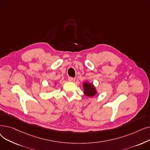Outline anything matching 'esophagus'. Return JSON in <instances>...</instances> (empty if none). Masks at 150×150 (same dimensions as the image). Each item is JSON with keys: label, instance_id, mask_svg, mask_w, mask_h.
<instances>
[{"label": "esophagus", "instance_id": "1", "mask_svg": "<svg viewBox=\"0 0 150 150\" xmlns=\"http://www.w3.org/2000/svg\"><path fill=\"white\" fill-rule=\"evenodd\" d=\"M68 80H69V81H70V82H74L75 80V78L70 77V78H69Z\"/></svg>", "mask_w": 150, "mask_h": 150}]
</instances>
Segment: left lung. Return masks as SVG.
Masks as SVG:
<instances>
[{
	"label": "left lung",
	"instance_id": "8db88e82",
	"mask_svg": "<svg viewBox=\"0 0 150 150\" xmlns=\"http://www.w3.org/2000/svg\"><path fill=\"white\" fill-rule=\"evenodd\" d=\"M83 90L84 95L89 97H92L96 96L98 92L96 89V86L92 83L89 81H85L83 84Z\"/></svg>",
	"mask_w": 150,
	"mask_h": 150
}]
</instances>
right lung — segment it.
Returning a JSON list of instances; mask_svg holds the SVG:
<instances>
[{"mask_svg":"<svg viewBox=\"0 0 150 150\" xmlns=\"http://www.w3.org/2000/svg\"><path fill=\"white\" fill-rule=\"evenodd\" d=\"M57 84V83H54V84Z\"/></svg>","mask_w":150,"mask_h":150,"instance_id":"1","label":"right lung"}]
</instances>
